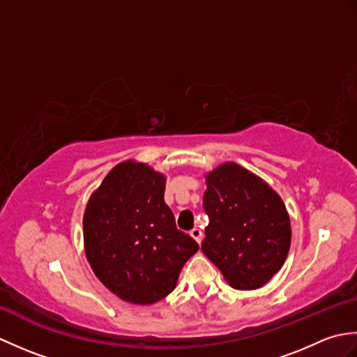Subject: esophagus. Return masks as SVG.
Instances as JSON below:
<instances>
[{
    "mask_svg": "<svg viewBox=\"0 0 357 357\" xmlns=\"http://www.w3.org/2000/svg\"><path fill=\"white\" fill-rule=\"evenodd\" d=\"M190 236H192L196 242H198V244H201L204 234H202V230H201V229H193V230L190 231Z\"/></svg>",
    "mask_w": 357,
    "mask_h": 357,
    "instance_id": "esophagus-1",
    "label": "esophagus"
}]
</instances>
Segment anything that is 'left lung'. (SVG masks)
Here are the masks:
<instances>
[{
	"mask_svg": "<svg viewBox=\"0 0 357 357\" xmlns=\"http://www.w3.org/2000/svg\"><path fill=\"white\" fill-rule=\"evenodd\" d=\"M208 216L201 250L238 290H256L285 262L291 227L282 199L261 178L234 162L207 174Z\"/></svg>",
	"mask_w": 357,
	"mask_h": 357,
	"instance_id": "left-lung-1",
	"label": "left lung"
}]
</instances>
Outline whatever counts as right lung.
Listing matches in <instances>:
<instances>
[{
    "label": "right lung",
    "mask_w": 357,
    "mask_h": 357,
    "mask_svg": "<svg viewBox=\"0 0 357 357\" xmlns=\"http://www.w3.org/2000/svg\"><path fill=\"white\" fill-rule=\"evenodd\" d=\"M164 190L161 173L126 161L104 178L82 219L90 267L132 304H155L172 293L183 265L199 248L178 230Z\"/></svg>",
    "instance_id": "obj_1"
}]
</instances>
